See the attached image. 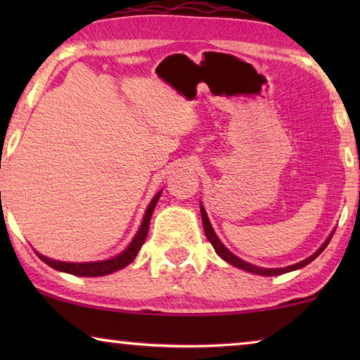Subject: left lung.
I'll return each instance as SVG.
<instances>
[{
    "label": "left lung",
    "instance_id": "1",
    "mask_svg": "<svg viewBox=\"0 0 360 360\" xmlns=\"http://www.w3.org/2000/svg\"><path fill=\"white\" fill-rule=\"evenodd\" d=\"M200 210H201V221H203V229H205V234H206V238H208V240L211 243V245H213V248H214L216 254H218L219 257L223 259V260H226V262H228V264L234 265V267H238V269H240V270H245V272L255 274V275H265V277H274V275H282V274L292 272V270H298V269L304 267V265H308L309 262H313V260L316 259L318 255L321 254L324 249H326V245L329 244V240H331L333 234H334V233L329 234V238H328L326 240H324L321 248H319V249L316 250V252H314L313 255H309V257H307L304 260H302V262H297V264H293V265H288V267H280V269H264V267H257V265H252V264L245 262V260L239 259L238 255H234L233 252H231V250H229L228 248H226V245H224L223 243H221L218 236H216L214 229H213V226H211L210 219H208V214H206V211H205L203 205H201V203H200Z\"/></svg>",
    "mask_w": 360,
    "mask_h": 360
}]
</instances>
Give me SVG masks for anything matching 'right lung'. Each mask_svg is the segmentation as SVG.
Wrapping results in <instances>:
<instances>
[{
	"instance_id": "obj_1",
	"label": "right lung",
	"mask_w": 360,
	"mask_h": 360,
	"mask_svg": "<svg viewBox=\"0 0 360 360\" xmlns=\"http://www.w3.org/2000/svg\"><path fill=\"white\" fill-rule=\"evenodd\" d=\"M160 195H162V191H159V193L152 198L149 206H147L144 219H142L141 228L136 233L134 239L131 240L129 245H127V248L122 250L121 254L115 255V257L106 259V260H98V262H62V260L49 259V257H46V255L39 254L36 250L37 257L41 259L44 264H47L49 267L60 270V272H65V274L77 275V277H101V275H110L112 272H116V270L124 269L126 265H129L132 260L136 259V255H137V252H139V249L142 248V244L146 243L147 233H149L152 213H154V208H155L157 201H159V198H160Z\"/></svg>"
}]
</instances>
